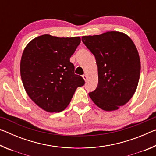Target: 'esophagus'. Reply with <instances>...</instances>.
<instances>
[{
	"label": "esophagus",
	"mask_w": 156,
	"mask_h": 156,
	"mask_svg": "<svg viewBox=\"0 0 156 156\" xmlns=\"http://www.w3.org/2000/svg\"><path fill=\"white\" fill-rule=\"evenodd\" d=\"M83 79L84 80V81H87V76L86 74H84L83 76Z\"/></svg>",
	"instance_id": "34e87169"
}]
</instances>
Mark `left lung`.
<instances>
[{
    "label": "left lung",
    "mask_w": 156,
    "mask_h": 156,
    "mask_svg": "<svg viewBox=\"0 0 156 156\" xmlns=\"http://www.w3.org/2000/svg\"><path fill=\"white\" fill-rule=\"evenodd\" d=\"M82 41L96 58L98 71V86L89 96L102 109H118L131 98L138 84L140 60L135 44L118 31L83 36Z\"/></svg>",
    "instance_id": "8db88e82"
}]
</instances>
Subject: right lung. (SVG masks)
Returning a JSON list of instances; mask_svg holds the SVG:
<instances>
[{
    "label": "right lung",
    "instance_id": "1",
    "mask_svg": "<svg viewBox=\"0 0 156 156\" xmlns=\"http://www.w3.org/2000/svg\"><path fill=\"white\" fill-rule=\"evenodd\" d=\"M80 38H58L44 34L33 39L24 49L20 76L26 92L35 103L48 112L64 110L76 89L84 84L74 73L70 58Z\"/></svg>",
    "mask_w": 156,
    "mask_h": 156
}]
</instances>
